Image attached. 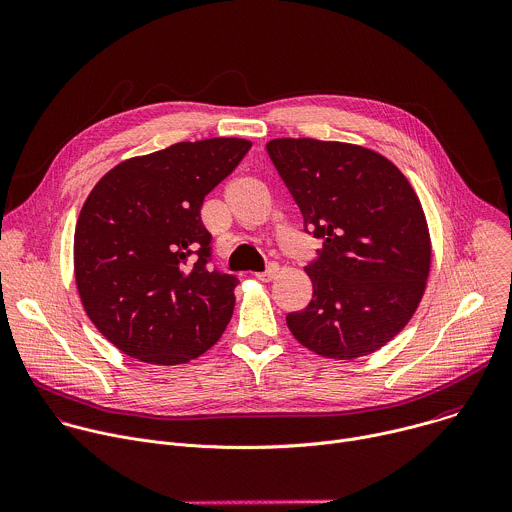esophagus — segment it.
Masks as SVG:
<instances>
[{"label": "esophagus", "mask_w": 512, "mask_h": 512, "mask_svg": "<svg viewBox=\"0 0 512 512\" xmlns=\"http://www.w3.org/2000/svg\"><path fill=\"white\" fill-rule=\"evenodd\" d=\"M277 275H279V267H277V265H269V269H267V271L255 273V277H257V279H261V281H273Z\"/></svg>", "instance_id": "34e87169"}]
</instances>
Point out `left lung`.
<instances>
[{
	"mask_svg": "<svg viewBox=\"0 0 512 512\" xmlns=\"http://www.w3.org/2000/svg\"><path fill=\"white\" fill-rule=\"evenodd\" d=\"M267 154L304 227L322 239L306 265L314 294L287 328L312 352L354 360L383 348L415 314L431 269L423 206L403 172L346 141L277 137Z\"/></svg>",
	"mask_w": 512,
	"mask_h": 512,
	"instance_id": "obj_1",
	"label": "left lung"
}]
</instances>
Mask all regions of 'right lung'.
Listing matches in <instances>:
<instances>
[{
    "instance_id": "add662e5",
    "label": "right lung",
    "mask_w": 512,
    "mask_h": 512,
    "mask_svg": "<svg viewBox=\"0 0 512 512\" xmlns=\"http://www.w3.org/2000/svg\"><path fill=\"white\" fill-rule=\"evenodd\" d=\"M251 145L243 137L180 141L117 164L87 196L75 281L87 316L123 354L174 367L223 336L239 281L208 271L200 208Z\"/></svg>"
}]
</instances>
